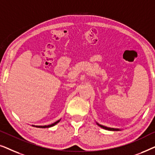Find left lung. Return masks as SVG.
<instances>
[{"instance_id":"8db88e82","label":"left lung","mask_w":155,"mask_h":155,"mask_svg":"<svg viewBox=\"0 0 155 155\" xmlns=\"http://www.w3.org/2000/svg\"><path fill=\"white\" fill-rule=\"evenodd\" d=\"M97 124L99 126H100L101 128H104V129H105V130H112V131H115V130H120V129H118V128H109V127H106V126H102V125H100V124H97Z\"/></svg>"}]
</instances>
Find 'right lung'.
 <instances>
[{"mask_svg":"<svg viewBox=\"0 0 155 155\" xmlns=\"http://www.w3.org/2000/svg\"><path fill=\"white\" fill-rule=\"evenodd\" d=\"M61 120V119H60ZM60 120H57V121H56L55 123H54V124H51V125H48V126H34V125H32V126L34 127H37V128H50V127H52L55 126V125L58 124V123L60 121Z\"/></svg>","mask_w":155,"mask_h":155,"instance_id":"right-lung-1","label":"right lung"}]
</instances>
